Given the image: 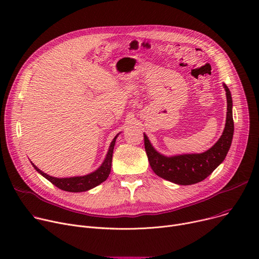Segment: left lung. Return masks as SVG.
<instances>
[{
    "mask_svg": "<svg viewBox=\"0 0 259 259\" xmlns=\"http://www.w3.org/2000/svg\"><path fill=\"white\" fill-rule=\"evenodd\" d=\"M224 88L227 95L226 126L221 139L206 152L168 157L158 153L148 140L147 135L144 134L148 160L154 173L159 178L182 186L193 185L207 179L224 161L231 147L234 133L232 97L226 84H224Z\"/></svg>",
    "mask_w": 259,
    "mask_h": 259,
    "instance_id": "obj_1",
    "label": "left lung"
}]
</instances>
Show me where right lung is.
I'll list each match as a JSON object with an SVG mask.
<instances>
[{"label":"right lung","mask_w":259,"mask_h":259,"mask_svg":"<svg viewBox=\"0 0 259 259\" xmlns=\"http://www.w3.org/2000/svg\"><path fill=\"white\" fill-rule=\"evenodd\" d=\"M118 135V134H117ZM116 137L113 139V141L110 144V147H109V151L106 155V158L102 166L95 170L94 172L84 175V176H75V178H66V179H58V178H53V176H50L43 171H40L34 164L32 166L34 169L39 173L42 174L45 179H47L50 183H52L54 186L58 187L61 190H64V191L68 192H84L88 191V190L99 186L103 182H105L109 174H110L111 171V162H112V154H113V149L115 145V140Z\"/></svg>","instance_id":"right-lung-1"}]
</instances>
